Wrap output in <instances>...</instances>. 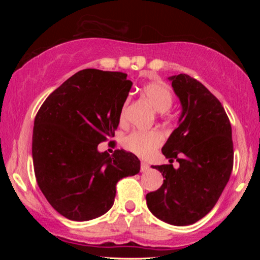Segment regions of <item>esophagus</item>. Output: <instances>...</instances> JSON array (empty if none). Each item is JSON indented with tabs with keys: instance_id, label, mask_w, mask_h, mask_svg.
<instances>
[{
	"instance_id": "34e87169",
	"label": "esophagus",
	"mask_w": 260,
	"mask_h": 260,
	"mask_svg": "<svg viewBox=\"0 0 260 260\" xmlns=\"http://www.w3.org/2000/svg\"><path fill=\"white\" fill-rule=\"evenodd\" d=\"M140 170H141V172H147V171L149 170V165L147 164V162H144V161H141Z\"/></svg>"
}]
</instances>
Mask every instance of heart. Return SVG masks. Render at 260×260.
Returning a JSON list of instances; mask_svg holds the SVG:
<instances>
[{"mask_svg": "<svg viewBox=\"0 0 260 260\" xmlns=\"http://www.w3.org/2000/svg\"><path fill=\"white\" fill-rule=\"evenodd\" d=\"M143 93L150 101L152 107L157 111L164 112L172 107L173 95L169 86L162 82H151L143 87ZM128 100L126 101L121 109L120 118L124 119L126 107ZM162 142V135L159 131H134L124 139V147L131 152L140 157H148L160 146Z\"/></svg>", "mask_w": 260, "mask_h": 260, "instance_id": "obj_1", "label": "heart"}]
</instances>
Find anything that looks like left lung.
<instances>
[{"label":"left lung","instance_id":"obj_1","mask_svg":"<svg viewBox=\"0 0 260 260\" xmlns=\"http://www.w3.org/2000/svg\"><path fill=\"white\" fill-rule=\"evenodd\" d=\"M182 105L178 128L161 152L170 164L152 166L165 178L161 187L148 192L153 215L174 226H187L205 217L230 180L234 149L232 126L220 101L187 74L170 77ZM180 164L175 170L172 162Z\"/></svg>","mask_w":260,"mask_h":260}]
</instances>
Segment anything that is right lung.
<instances>
[{
    "label": "right lung",
    "instance_id": "1",
    "mask_svg": "<svg viewBox=\"0 0 260 260\" xmlns=\"http://www.w3.org/2000/svg\"><path fill=\"white\" fill-rule=\"evenodd\" d=\"M132 81L122 72L85 69L48 96L35 116L32 155L41 191L57 212L74 221L111 209L120 179L140 172L134 153L98 146L113 138Z\"/></svg>",
    "mask_w": 260,
    "mask_h": 260
}]
</instances>
